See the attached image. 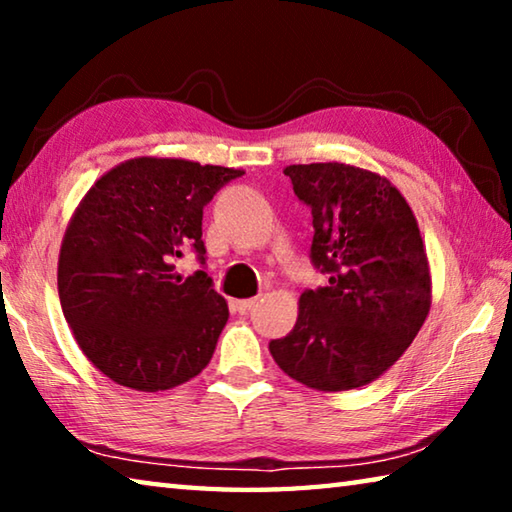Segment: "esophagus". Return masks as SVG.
I'll return each mask as SVG.
<instances>
[{
    "instance_id": "esophagus-1",
    "label": "esophagus",
    "mask_w": 512,
    "mask_h": 512,
    "mask_svg": "<svg viewBox=\"0 0 512 512\" xmlns=\"http://www.w3.org/2000/svg\"><path fill=\"white\" fill-rule=\"evenodd\" d=\"M255 302H257V298H246V300H237L235 302V307H237V311L239 314H246V311H250L255 307Z\"/></svg>"
}]
</instances>
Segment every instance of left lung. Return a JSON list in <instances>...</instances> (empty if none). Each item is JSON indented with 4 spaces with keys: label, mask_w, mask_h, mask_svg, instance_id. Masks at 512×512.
<instances>
[{
    "label": "left lung",
    "mask_w": 512,
    "mask_h": 512,
    "mask_svg": "<svg viewBox=\"0 0 512 512\" xmlns=\"http://www.w3.org/2000/svg\"><path fill=\"white\" fill-rule=\"evenodd\" d=\"M284 176L311 207V262L329 284L302 293L296 325L268 350L314 391H352L384 375L427 320V248L406 198L379 173L314 162Z\"/></svg>",
    "instance_id": "8db88e82"
}]
</instances>
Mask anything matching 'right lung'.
<instances>
[{"label":"right lung","mask_w":512,"mask_h":512,"mask_svg":"<svg viewBox=\"0 0 512 512\" xmlns=\"http://www.w3.org/2000/svg\"><path fill=\"white\" fill-rule=\"evenodd\" d=\"M241 169L183 158H133L94 183L58 257L60 307L92 366L133 391H169L210 363L228 302L205 271L183 280L176 257L201 264L203 207Z\"/></svg>","instance_id":"obj_1"}]
</instances>
